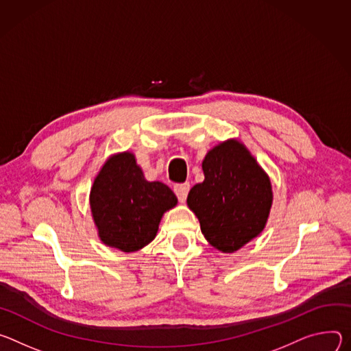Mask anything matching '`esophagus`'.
<instances>
[{
    "instance_id": "1",
    "label": "esophagus",
    "mask_w": 351,
    "mask_h": 351,
    "mask_svg": "<svg viewBox=\"0 0 351 351\" xmlns=\"http://www.w3.org/2000/svg\"><path fill=\"white\" fill-rule=\"evenodd\" d=\"M174 192H176V195H177V198H178L180 202H185L186 195H188V192H189V184H188V182H185V184H177V185L174 186Z\"/></svg>"
}]
</instances>
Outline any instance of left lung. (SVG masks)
Here are the masks:
<instances>
[{
  "mask_svg": "<svg viewBox=\"0 0 351 351\" xmlns=\"http://www.w3.org/2000/svg\"><path fill=\"white\" fill-rule=\"evenodd\" d=\"M202 170L205 180L191 188L186 205L213 248L223 254L239 251L267 223L274 204L270 178L236 138L212 147Z\"/></svg>",
  "mask_w": 351,
  "mask_h": 351,
  "instance_id": "obj_1",
  "label": "left lung"
}]
</instances>
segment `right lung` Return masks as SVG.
<instances>
[{
  "mask_svg": "<svg viewBox=\"0 0 351 351\" xmlns=\"http://www.w3.org/2000/svg\"><path fill=\"white\" fill-rule=\"evenodd\" d=\"M90 212L100 241L135 252L158 234L163 215L177 206L174 192L160 181H147L132 152L114 153L95 177Z\"/></svg>",
  "mask_w": 351,
  "mask_h": 351,
  "instance_id": "obj_1",
  "label": "right lung"
}]
</instances>
